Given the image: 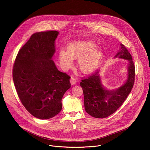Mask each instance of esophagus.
<instances>
[{"instance_id":"obj_1","label":"esophagus","mask_w":150,"mask_h":150,"mask_svg":"<svg viewBox=\"0 0 150 150\" xmlns=\"http://www.w3.org/2000/svg\"><path fill=\"white\" fill-rule=\"evenodd\" d=\"M76 79L74 77H71L70 79V83L71 84V85H74L76 83Z\"/></svg>"}]
</instances>
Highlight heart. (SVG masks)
<instances>
[{"label":"heart","instance_id":"obj_1","mask_svg":"<svg viewBox=\"0 0 150 150\" xmlns=\"http://www.w3.org/2000/svg\"><path fill=\"white\" fill-rule=\"evenodd\" d=\"M103 56L102 51L97 47V44L91 40H80L70 43L67 51L61 50L58 59L61 67L67 70L73 64V58H78V64L81 71L89 74L94 71Z\"/></svg>","mask_w":150,"mask_h":150}]
</instances>
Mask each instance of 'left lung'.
I'll return each instance as SVG.
<instances>
[{
  "mask_svg": "<svg viewBox=\"0 0 150 150\" xmlns=\"http://www.w3.org/2000/svg\"><path fill=\"white\" fill-rule=\"evenodd\" d=\"M121 49L115 56L128 61V76L127 82L118 89L110 91L101 85L98 70L81 80L86 112L96 118H105L114 114L127 99L135 80V66L127 48L120 44Z\"/></svg>",
  "mask_w": 150,
  "mask_h": 150,
  "instance_id": "8db88e82",
  "label": "left lung"
}]
</instances>
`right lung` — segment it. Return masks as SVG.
I'll return each instance as SVG.
<instances>
[{
    "mask_svg": "<svg viewBox=\"0 0 150 150\" xmlns=\"http://www.w3.org/2000/svg\"><path fill=\"white\" fill-rule=\"evenodd\" d=\"M58 35L56 30L33 34L19 50L13 67V82L22 104L43 120L61 111L63 96L71 87V77L58 71L51 59Z\"/></svg>",
    "mask_w": 150,
    "mask_h": 150,
    "instance_id": "1",
    "label": "right lung"
}]
</instances>
